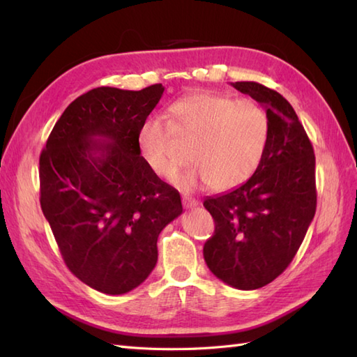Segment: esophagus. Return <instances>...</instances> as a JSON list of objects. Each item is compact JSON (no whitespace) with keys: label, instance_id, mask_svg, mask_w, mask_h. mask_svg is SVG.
I'll use <instances>...</instances> for the list:
<instances>
[{"label":"esophagus","instance_id":"esophagus-1","mask_svg":"<svg viewBox=\"0 0 357 357\" xmlns=\"http://www.w3.org/2000/svg\"><path fill=\"white\" fill-rule=\"evenodd\" d=\"M183 204H184V207H185V208H193V207L198 206L199 201H198V199H195V198H192V196H187V195H184V196H183Z\"/></svg>","mask_w":357,"mask_h":357}]
</instances>
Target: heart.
Wrapping results in <instances>:
<instances>
[{"label":"heart","mask_w":357,"mask_h":357,"mask_svg":"<svg viewBox=\"0 0 357 357\" xmlns=\"http://www.w3.org/2000/svg\"><path fill=\"white\" fill-rule=\"evenodd\" d=\"M170 124L150 116L138 130V149L158 176L172 179L190 162V151L176 138L193 147L198 169L179 179L192 188L210 184L218 192L242 185L261 164L268 139L267 113L252 100L199 92L181 98L169 107Z\"/></svg>","instance_id":"b5f03b06"}]
</instances>
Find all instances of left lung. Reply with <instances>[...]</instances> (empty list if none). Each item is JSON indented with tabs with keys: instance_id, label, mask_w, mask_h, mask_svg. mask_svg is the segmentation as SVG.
<instances>
[{
	"instance_id": "left-lung-1",
	"label": "left lung",
	"mask_w": 357,
	"mask_h": 357,
	"mask_svg": "<svg viewBox=\"0 0 357 357\" xmlns=\"http://www.w3.org/2000/svg\"><path fill=\"white\" fill-rule=\"evenodd\" d=\"M233 87L267 112L268 139L245 184L204 201L215 221L204 259L225 284L256 290L290 265L313 221L316 159L304 126L282 95L253 81Z\"/></svg>"
}]
</instances>
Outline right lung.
Masks as SVG:
<instances>
[{"instance_id":"obj_1","label":"right lung","mask_w":357,"mask_h":357,"mask_svg":"<svg viewBox=\"0 0 357 357\" xmlns=\"http://www.w3.org/2000/svg\"><path fill=\"white\" fill-rule=\"evenodd\" d=\"M164 92L96 87L56 121L40 156V202L67 267L105 294L141 285L158 236L183 213L174 190L144 161L138 130Z\"/></svg>"}]
</instances>
